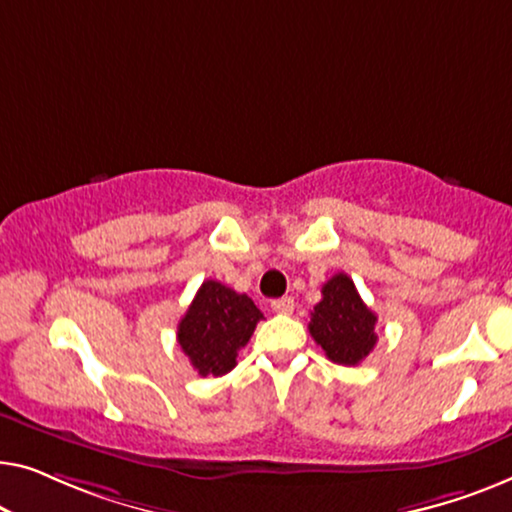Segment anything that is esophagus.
<instances>
[{"mask_svg": "<svg viewBox=\"0 0 512 512\" xmlns=\"http://www.w3.org/2000/svg\"><path fill=\"white\" fill-rule=\"evenodd\" d=\"M271 308L280 315H290L294 311V299L292 297H283V299H276L271 301Z\"/></svg>", "mask_w": 512, "mask_h": 512, "instance_id": "obj_1", "label": "esophagus"}]
</instances>
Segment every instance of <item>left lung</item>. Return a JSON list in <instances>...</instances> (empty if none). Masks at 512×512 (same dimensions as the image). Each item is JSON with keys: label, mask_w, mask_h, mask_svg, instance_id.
<instances>
[{"label": "left lung", "mask_w": 512, "mask_h": 512, "mask_svg": "<svg viewBox=\"0 0 512 512\" xmlns=\"http://www.w3.org/2000/svg\"><path fill=\"white\" fill-rule=\"evenodd\" d=\"M376 322L348 273H336L322 285V301L313 308L308 331L331 362L357 366L378 341Z\"/></svg>", "instance_id": "8db88e82"}]
</instances>
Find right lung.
Masks as SVG:
<instances>
[{"instance_id": "obj_1", "label": "right lung", "mask_w": 512, "mask_h": 512, "mask_svg": "<svg viewBox=\"0 0 512 512\" xmlns=\"http://www.w3.org/2000/svg\"><path fill=\"white\" fill-rule=\"evenodd\" d=\"M264 315L248 294L204 280L178 322V345L201 378L225 376Z\"/></svg>"}]
</instances>
